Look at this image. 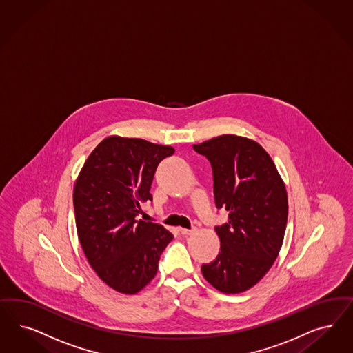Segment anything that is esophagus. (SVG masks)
<instances>
[{
	"mask_svg": "<svg viewBox=\"0 0 353 353\" xmlns=\"http://www.w3.org/2000/svg\"><path fill=\"white\" fill-rule=\"evenodd\" d=\"M179 231H181V234L182 235H191V234H194V228H179Z\"/></svg>",
	"mask_w": 353,
	"mask_h": 353,
	"instance_id": "esophagus-1",
	"label": "esophagus"
}]
</instances>
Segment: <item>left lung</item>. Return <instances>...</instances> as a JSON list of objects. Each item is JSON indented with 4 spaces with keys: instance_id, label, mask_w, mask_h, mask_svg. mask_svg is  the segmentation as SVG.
<instances>
[{
    "instance_id": "obj_1",
    "label": "left lung",
    "mask_w": 353,
    "mask_h": 353,
    "mask_svg": "<svg viewBox=\"0 0 353 353\" xmlns=\"http://www.w3.org/2000/svg\"><path fill=\"white\" fill-rule=\"evenodd\" d=\"M194 149L213 169L218 209L228 222L216 226L221 252L201 266L205 279L223 294H239L261 281L283 244L288 200L273 159L248 137L222 135Z\"/></svg>"
}]
</instances>
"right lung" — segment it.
Instances as JSON below:
<instances>
[{
	"label": "right lung",
	"instance_id": "add662e5",
	"mask_svg": "<svg viewBox=\"0 0 353 353\" xmlns=\"http://www.w3.org/2000/svg\"><path fill=\"white\" fill-rule=\"evenodd\" d=\"M172 147L143 139L109 137L93 149L74 185L78 238L92 269L115 291L132 295L154 278L172 234L137 219L152 200L159 162Z\"/></svg>",
	"mask_w": 353,
	"mask_h": 353
}]
</instances>
